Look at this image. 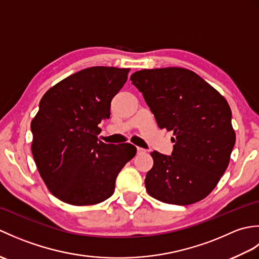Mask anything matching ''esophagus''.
Masks as SVG:
<instances>
[{
    "mask_svg": "<svg viewBox=\"0 0 259 259\" xmlns=\"http://www.w3.org/2000/svg\"><path fill=\"white\" fill-rule=\"evenodd\" d=\"M137 152H138V155H141V153H145L146 150L144 148H140V147H137Z\"/></svg>",
    "mask_w": 259,
    "mask_h": 259,
    "instance_id": "esophagus-1",
    "label": "esophagus"
}]
</instances>
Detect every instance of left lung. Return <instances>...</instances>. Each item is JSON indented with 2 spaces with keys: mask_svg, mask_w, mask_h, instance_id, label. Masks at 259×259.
Segmentation results:
<instances>
[{
  "mask_svg": "<svg viewBox=\"0 0 259 259\" xmlns=\"http://www.w3.org/2000/svg\"><path fill=\"white\" fill-rule=\"evenodd\" d=\"M130 80L159 128L174 134L171 156L151 152L153 166L145 179L148 194L179 206L203 199L226 171L235 146L226 99L184 68L145 69Z\"/></svg>",
  "mask_w": 259,
  "mask_h": 259,
  "instance_id": "1",
  "label": "left lung"
}]
</instances>
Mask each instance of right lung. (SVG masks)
<instances>
[{
  "label": "right lung",
  "mask_w": 259,
  "mask_h": 259,
  "mask_svg": "<svg viewBox=\"0 0 259 259\" xmlns=\"http://www.w3.org/2000/svg\"><path fill=\"white\" fill-rule=\"evenodd\" d=\"M130 69L91 67L60 81L42 97L31 122L32 153L52 194L70 205H95L111 197L115 179L136 147L98 140L112 98Z\"/></svg>",
  "instance_id": "obj_1"
}]
</instances>
